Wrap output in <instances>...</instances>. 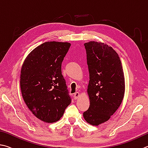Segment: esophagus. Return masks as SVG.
Listing matches in <instances>:
<instances>
[{
  "label": "esophagus",
  "instance_id": "esophagus-1",
  "mask_svg": "<svg viewBox=\"0 0 148 148\" xmlns=\"http://www.w3.org/2000/svg\"><path fill=\"white\" fill-rule=\"evenodd\" d=\"M79 95H80V93L79 92H75V94H74V99H77V98L79 97Z\"/></svg>",
  "mask_w": 148,
  "mask_h": 148
}]
</instances>
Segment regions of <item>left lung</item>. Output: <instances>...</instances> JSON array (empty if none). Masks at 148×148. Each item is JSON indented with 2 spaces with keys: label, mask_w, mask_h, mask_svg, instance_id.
Masks as SVG:
<instances>
[{
  "label": "left lung",
  "mask_w": 148,
  "mask_h": 148,
  "mask_svg": "<svg viewBox=\"0 0 148 148\" xmlns=\"http://www.w3.org/2000/svg\"><path fill=\"white\" fill-rule=\"evenodd\" d=\"M90 81V107L83 113L87 123L99 125L108 121L120 107L125 94V77L118 53L106 43H84Z\"/></svg>",
  "instance_id": "8db88e82"
}]
</instances>
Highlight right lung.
<instances>
[{"instance_id":"right-lung-1","label":"right lung","mask_w":148,"mask_h":148,"mask_svg":"<svg viewBox=\"0 0 148 148\" xmlns=\"http://www.w3.org/2000/svg\"><path fill=\"white\" fill-rule=\"evenodd\" d=\"M70 46L68 42H45L33 49L22 65L20 88L23 100L44 122L58 121L71 102L61 69Z\"/></svg>"}]
</instances>
